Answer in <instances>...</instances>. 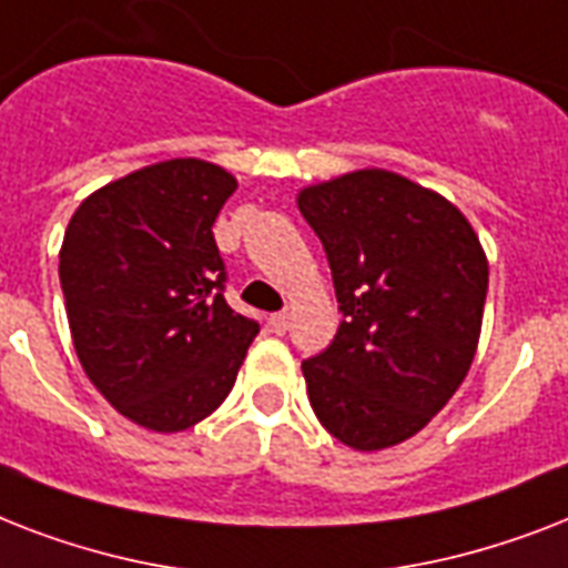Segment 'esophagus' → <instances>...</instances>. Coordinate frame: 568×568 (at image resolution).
<instances>
[{"label":"esophagus","instance_id":"obj_1","mask_svg":"<svg viewBox=\"0 0 568 568\" xmlns=\"http://www.w3.org/2000/svg\"><path fill=\"white\" fill-rule=\"evenodd\" d=\"M267 327H271V329H274V333H280V336H283L285 329H288V315H285V312H274V315L267 318Z\"/></svg>","mask_w":568,"mask_h":568}]
</instances>
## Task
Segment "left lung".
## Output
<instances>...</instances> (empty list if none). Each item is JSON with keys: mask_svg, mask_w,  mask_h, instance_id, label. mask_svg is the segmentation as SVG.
I'll list each match as a JSON object with an SVG mask.
<instances>
[{"mask_svg": "<svg viewBox=\"0 0 568 568\" xmlns=\"http://www.w3.org/2000/svg\"><path fill=\"white\" fill-rule=\"evenodd\" d=\"M327 253L342 324L303 359L310 404L338 442L409 439L466 379L489 265L459 209L388 171H356L297 196Z\"/></svg>", "mask_w": 568, "mask_h": 568, "instance_id": "8db88e82", "label": "left lung"}]
</instances>
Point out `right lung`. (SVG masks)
I'll return each instance as SVG.
<instances>
[{
  "label": "right lung",
  "mask_w": 568,
  "mask_h": 568,
  "mask_svg": "<svg viewBox=\"0 0 568 568\" xmlns=\"http://www.w3.org/2000/svg\"><path fill=\"white\" fill-rule=\"evenodd\" d=\"M232 191L217 164L173 159L88 196L64 232L58 276L79 363L146 430L212 415L258 333L223 297L212 226Z\"/></svg>",
  "instance_id": "obj_1"
}]
</instances>
